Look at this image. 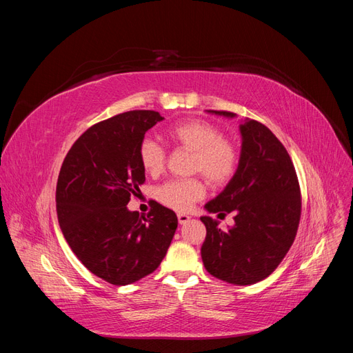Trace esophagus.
Listing matches in <instances>:
<instances>
[{"mask_svg":"<svg viewBox=\"0 0 353 353\" xmlns=\"http://www.w3.org/2000/svg\"><path fill=\"white\" fill-rule=\"evenodd\" d=\"M191 218L188 215H185V213H178V222L181 223V225H184V223H187Z\"/></svg>","mask_w":353,"mask_h":353,"instance_id":"34e87169","label":"esophagus"}]
</instances>
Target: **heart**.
Wrapping results in <instances>:
<instances>
[{"instance_id":"1","label":"heart","mask_w":353,"mask_h":353,"mask_svg":"<svg viewBox=\"0 0 353 353\" xmlns=\"http://www.w3.org/2000/svg\"><path fill=\"white\" fill-rule=\"evenodd\" d=\"M168 140L175 147L193 152L191 172L201 174L209 184L225 185L239 168V150L236 144L222 137L215 125L200 119H190L172 125L166 132ZM138 159L148 175L163 172L166 152L153 138H144L138 147ZM205 184L199 178L172 179L157 190V199L165 206L185 212L205 196Z\"/></svg>"}]
</instances>
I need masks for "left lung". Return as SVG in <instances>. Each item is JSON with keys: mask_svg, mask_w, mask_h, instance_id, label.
I'll return each instance as SVG.
<instances>
[{"mask_svg": "<svg viewBox=\"0 0 353 353\" xmlns=\"http://www.w3.org/2000/svg\"><path fill=\"white\" fill-rule=\"evenodd\" d=\"M236 117V113L208 110ZM241 154L236 174L221 194L206 203L209 213L234 225L221 230L219 222L201 216L206 239L201 259L216 279L237 285L265 280L284 259L301 221V187L285 147L268 128L245 119L240 125Z\"/></svg>", "mask_w": 353, "mask_h": 353, "instance_id": "8db88e82", "label": "left lung"}]
</instances>
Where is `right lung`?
<instances>
[{
    "instance_id": "1",
    "label": "right lung",
    "mask_w": 353,
    "mask_h": 353,
    "mask_svg": "<svg viewBox=\"0 0 353 353\" xmlns=\"http://www.w3.org/2000/svg\"><path fill=\"white\" fill-rule=\"evenodd\" d=\"M160 121L159 112L131 110L92 125L70 147L59 174L63 236L94 275L113 285L152 274L178 227L175 212L157 201L147 218L126 208L145 181L138 147Z\"/></svg>"
}]
</instances>
